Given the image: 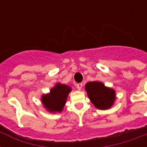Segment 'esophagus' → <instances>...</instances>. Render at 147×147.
Listing matches in <instances>:
<instances>
[{
  "mask_svg": "<svg viewBox=\"0 0 147 147\" xmlns=\"http://www.w3.org/2000/svg\"><path fill=\"white\" fill-rule=\"evenodd\" d=\"M82 86H83L82 83H78V85H77V88H78V90H81L82 89Z\"/></svg>",
  "mask_w": 147,
  "mask_h": 147,
  "instance_id": "1",
  "label": "esophagus"
}]
</instances>
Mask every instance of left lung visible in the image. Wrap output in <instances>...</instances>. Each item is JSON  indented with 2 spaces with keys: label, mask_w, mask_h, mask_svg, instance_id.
<instances>
[{
  "label": "left lung",
  "mask_w": 147,
  "mask_h": 147,
  "mask_svg": "<svg viewBox=\"0 0 147 147\" xmlns=\"http://www.w3.org/2000/svg\"><path fill=\"white\" fill-rule=\"evenodd\" d=\"M85 89L91 102L97 109H110L115 102V90L105 86L101 82L94 81L88 82L85 85Z\"/></svg>",
  "instance_id": "1"
}]
</instances>
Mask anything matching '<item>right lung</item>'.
Segmentation results:
<instances>
[{
    "label": "right lung",
    "instance_id": "obj_1",
    "mask_svg": "<svg viewBox=\"0 0 147 147\" xmlns=\"http://www.w3.org/2000/svg\"><path fill=\"white\" fill-rule=\"evenodd\" d=\"M71 90L70 85L57 83L51 88L49 93L41 96V101L44 108L53 114L62 112Z\"/></svg>",
    "mask_w": 147,
    "mask_h": 147
}]
</instances>
